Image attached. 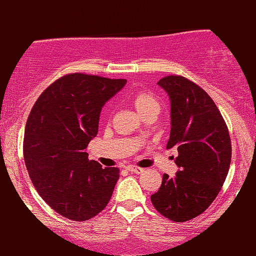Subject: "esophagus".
<instances>
[{"label": "esophagus", "mask_w": 256, "mask_h": 256, "mask_svg": "<svg viewBox=\"0 0 256 256\" xmlns=\"http://www.w3.org/2000/svg\"><path fill=\"white\" fill-rule=\"evenodd\" d=\"M126 170H128V171L132 172V173H137V174H140V173H142L143 171H144V170H143V168H140V167H137V166H132V165H130V166H128V167H126Z\"/></svg>", "instance_id": "1"}]
</instances>
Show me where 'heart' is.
<instances>
[{
	"instance_id": "1",
	"label": "heart",
	"mask_w": 256,
	"mask_h": 256,
	"mask_svg": "<svg viewBox=\"0 0 256 256\" xmlns=\"http://www.w3.org/2000/svg\"><path fill=\"white\" fill-rule=\"evenodd\" d=\"M134 104L140 114H146L148 112H160V102L150 92L140 91L136 94L134 96Z\"/></svg>"
}]
</instances>
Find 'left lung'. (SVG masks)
<instances>
[{"instance_id":"obj_1","label":"left lung","mask_w":256,"mask_h":256,"mask_svg":"<svg viewBox=\"0 0 256 256\" xmlns=\"http://www.w3.org/2000/svg\"><path fill=\"white\" fill-rule=\"evenodd\" d=\"M171 104L167 149L177 146L179 170L164 174L152 204L167 219L182 222L200 216L216 198L231 162V140L222 114L204 89L180 76L158 82Z\"/></svg>"}]
</instances>
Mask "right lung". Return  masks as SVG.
I'll use <instances>...</instances> for the list:
<instances>
[{
    "mask_svg": "<svg viewBox=\"0 0 256 256\" xmlns=\"http://www.w3.org/2000/svg\"><path fill=\"white\" fill-rule=\"evenodd\" d=\"M126 79L72 73L54 82L32 107L25 128L24 158L34 188L55 212L84 222L104 210L119 168L89 160L102 107Z\"/></svg>",
    "mask_w": 256,
    "mask_h": 256,
    "instance_id": "add662e5",
    "label": "right lung"
}]
</instances>
